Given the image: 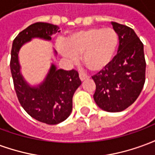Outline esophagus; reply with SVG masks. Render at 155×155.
<instances>
[{
  "label": "esophagus",
  "instance_id": "34e87169",
  "mask_svg": "<svg viewBox=\"0 0 155 155\" xmlns=\"http://www.w3.org/2000/svg\"><path fill=\"white\" fill-rule=\"evenodd\" d=\"M88 78H89V76H88L87 74H84V73H80V79H81V81H84V80H86Z\"/></svg>",
  "mask_w": 155,
  "mask_h": 155
}]
</instances>
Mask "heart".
<instances>
[{
    "instance_id": "b5f03b06",
    "label": "heart",
    "mask_w": 155,
    "mask_h": 155,
    "mask_svg": "<svg viewBox=\"0 0 155 155\" xmlns=\"http://www.w3.org/2000/svg\"><path fill=\"white\" fill-rule=\"evenodd\" d=\"M119 37L112 28L85 29L74 32L58 45V51L71 61L82 54V61L91 71L104 70L110 64L115 54Z\"/></svg>"
}]
</instances>
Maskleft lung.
<instances>
[{
	"label": "left lung",
	"instance_id": "left-lung-1",
	"mask_svg": "<svg viewBox=\"0 0 155 155\" xmlns=\"http://www.w3.org/2000/svg\"><path fill=\"white\" fill-rule=\"evenodd\" d=\"M119 36L117 54L104 70L92 76L96 89L94 100L108 112H120L133 104L145 82L143 45L133 29L112 22Z\"/></svg>",
	"mask_w": 155,
	"mask_h": 155
}]
</instances>
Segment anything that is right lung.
<instances>
[{"instance_id":"1","label":"right lung","mask_w":155,"mask_h":155,"mask_svg":"<svg viewBox=\"0 0 155 155\" xmlns=\"http://www.w3.org/2000/svg\"><path fill=\"white\" fill-rule=\"evenodd\" d=\"M60 31L55 25L45 22L34 23L17 35L11 53V72L20 104L32 118L48 124L61 123L70 116L72 98L81 84L78 71L57 70L54 64H51L44 82L37 87H31L21 74L18 53L22 45L32 38L51 41V35Z\"/></svg>"}]
</instances>
